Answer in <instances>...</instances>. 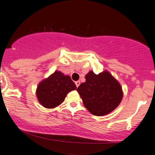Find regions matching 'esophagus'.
<instances>
[{"mask_svg": "<svg viewBox=\"0 0 155 155\" xmlns=\"http://www.w3.org/2000/svg\"><path fill=\"white\" fill-rule=\"evenodd\" d=\"M75 84H76V87H78L80 85V81H76V82H75Z\"/></svg>", "mask_w": 155, "mask_h": 155, "instance_id": "1", "label": "esophagus"}]
</instances>
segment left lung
<instances>
[{
    "label": "left lung",
    "mask_w": 155,
    "mask_h": 155,
    "mask_svg": "<svg viewBox=\"0 0 155 155\" xmlns=\"http://www.w3.org/2000/svg\"><path fill=\"white\" fill-rule=\"evenodd\" d=\"M86 81L77 88L84 107L95 115H105L115 110L123 98L120 84L110 73L96 74L90 71Z\"/></svg>",
    "instance_id": "1"
}]
</instances>
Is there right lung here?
<instances>
[{"mask_svg": "<svg viewBox=\"0 0 155 155\" xmlns=\"http://www.w3.org/2000/svg\"><path fill=\"white\" fill-rule=\"evenodd\" d=\"M76 89V84L69 76H64L60 71H55L40 83L37 96L42 106L54 108L63 102L69 92Z\"/></svg>", "mask_w": 155, "mask_h": 155, "instance_id": "1", "label": "right lung"}]
</instances>
